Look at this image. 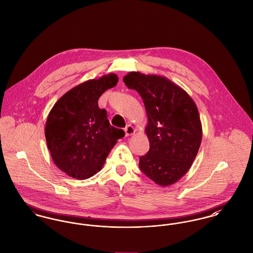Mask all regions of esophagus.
Wrapping results in <instances>:
<instances>
[{"instance_id": "34e87169", "label": "esophagus", "mask_w": 253, "mask_h": 253, "mask_svg": "<svg viewBox=\"0 0 253 253\" xmlns=\"http://www.w3.org/2000/svg\"><path fill=\"white\" fill-rule=\"evenodd\" d=\"M124 131H125V135H126V136H132L133 134H135V129H134V127H133L132 125L126 126V128L124 129Z\"/></svg>"}]
</instances>
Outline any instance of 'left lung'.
Wrapping results in <instances>:
<instances>
[{"label":"left lung","mask_w":253,"mask_h":253,"mask_svg":"<svg viewBox=\"0 0 253 253\" xmlns=\"http://www.w3.org/2000/svg\"><path fill=\"white\" fill-rule=\"evenodd\" d=\"M123 82L142 98L148 118L150 148L139 157V169L156 184L176 183L191 169L202 139L197 107L179 85L164 76L129 72Z\"/></svg>","instance_id":"1"}]
</instances>
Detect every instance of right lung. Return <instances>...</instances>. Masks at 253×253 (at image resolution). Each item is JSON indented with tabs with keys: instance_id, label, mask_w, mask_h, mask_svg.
<instances>
[{
	"instance_id": "1",
	"label": "right lung",
	"mask_w": 253,
	"mask_h": 253,
	"mask_svg": "<svg viewBox=\"0 0 253 253\" xmlns=\"http://www.w3.org/2000/svg\"><path fill=\"white\" fill-rule=\"evenodd\" d=\"M117 82L114 73L85 81L63 94L50 111L45 124L47 146L55 165L68 176L84 180L96 174L117 139L125 136L98 107L100 96Z\"/></svg>"
}]
</instances>
